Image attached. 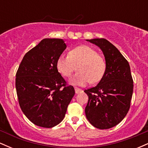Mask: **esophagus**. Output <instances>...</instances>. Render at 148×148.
Returning <instances> with one entry per match:
<instances>
[{"mask_svg": "<svg viewBox=\"0 0 148 148\" xmlns=\"http://www.w3.org/2000/svg\"><path fill=\"white\" fill-rule=\"evenodd\" d=\"M74 90H75V92L76 94H79V93L81 92H83V90L81 89H79V88H74Z\"/></svg>", "mask_w": 148, "mask_h": 148, "instance_id": "esophagus-1", "label": "esophagus"}]
</instances>
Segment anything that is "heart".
Instances as JSON below:
<instances>
[{"label": "heart", "mask_w": 148, "mask_h": 148, "mask_svg": "<svg viewBox=\"0 0 148 148\" xmlns=\"http://www.w3.org/2000/svg\"><path fill=\"white\" fill-rule=\"evenodd\" d=\"M56 65L59 72L65 77L72 75L77 67L78 72L69 80V83L76 86L99 82L106 71V62L103 58L94 49L86 45L71 49L68 56H60Z\"/></svg>", "instance_id": "heart-1"}]
</instances>
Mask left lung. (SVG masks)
<instances>
[{
    "label": "left lung",
    "mask_w": 148,
    "mask_h": 148,
    "mask_svg": "<svg viewBox=\"0 0 148 148\" xmlns=\"http://www.w3.org/2000/svg\"><path fill=\"white\" fill-rule=\"evenodd\" d=\"M86 41L103 52L106 71L95 87L84 90L88 96L85 113L92 126L107 130L120 123L130 109L134 87L130 67L118 49L106 39Z\"/></svg>",
    "instance_id": "8db88e82"
}]
</instances>
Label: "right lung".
Wrapping results in <instances>:
<instances>
[{
	"label": "right lung",
	"instance_id": "obj_1",
	"mask_svg": "<svg viewBox=\"0 0 148 148\" xmlns=\"http://www.w3.org/2000/svg\"><path fill=\"white\" fill-rule=\"evenodd\" d=\"M67 47L62 39L47 38L25 53L16 74V90L22 111L39 127L51 128L62 122L75 94L57 69Z\"/></svg>",
	"mask_w": 148,
	"mask_h": 148
}]
</instances>
